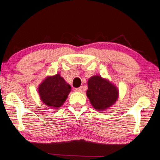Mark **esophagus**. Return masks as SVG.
<instances>
[{
	"instance_id": "1",
	"label": "esophagus",
	"mask_w": 160,
	"mask_h": 160,
	"mask_svg": "<svg viewBox=\"0 0 160 160\" xmlns=\"http://www.w3.org/2000/svg\"><path fill=\"white\" fill-rule=\"evenodd\" d=\"M75 92H81V91H82V88L80 87V88H75Z\"/></svg>"
}]
</instances>
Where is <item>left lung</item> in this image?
<instances>
[{
    "label": "left lung",
    "instance_id": "1",
    "mask_svg": "<svg viewBox=\"0 0 160 160\" xmlns=\"http://www.w3.org/2000/svg\"><path fill=\"white\" fill-rule=\"evenodd\" d=\"M88 85L87 96L96 110H106L117 101L118 90L109 80L94 75L88 80Z\"/></svg>",
    "mask_w": 160,
    "mask_h": 160
}]
</instances>
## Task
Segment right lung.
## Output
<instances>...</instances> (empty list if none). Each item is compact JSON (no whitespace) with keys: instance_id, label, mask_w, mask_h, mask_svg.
<instances>
[{"instance_id":"obj_1","label":"right lung","mask_w":160,"mask_h":160,"mask_svg":"<svg viewBox=\"0 0 160 160\" xmlns=\"http://www.w3.org/2000/svg\"><path fill=\"white\" fill-rule=\"evenodd\" d=\"M70 90L71 86L59 74L46 78L38 88L42 101L54 108L62 106Z\"/></svg>"}]
</instances>
